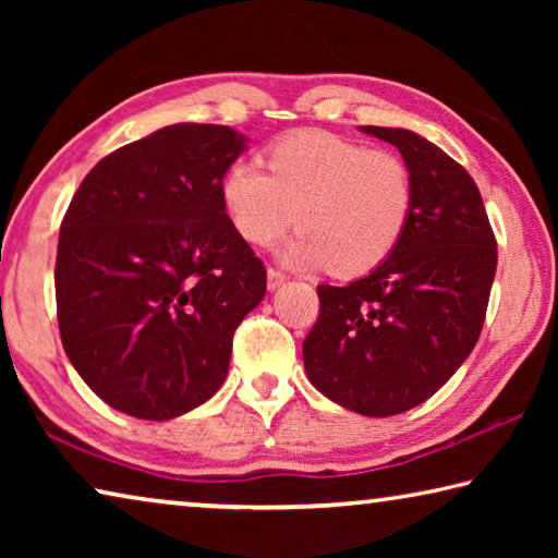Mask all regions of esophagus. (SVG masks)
<instances>
[{
  "instance_id": "esophagus-1",
  "label": "esophagus",
  "mask_w": 558,
  "mask_h": 558,
  "mask_svg": "<svg viewBox=\"0 0 558 558\" xmlns=\"http://www.w3.org/2000/svg\"><path fill=\"white\" fill-rule=\"evenodd\" d=\"M286 280H288L286 272H280L276 268H268V290H278Z\"/></svg>"
}]
</instances>
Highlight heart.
I'll list each match as a JSON object with an SVG mask.
<instances>
[{
  "mask_svg": "<svg viewBox=\"0 0 558 558\" xmlns=\"http://www.w3.org/2000/svg\"><path fill=\"white\" fill-rule=\"evenodd\" d=\"M268 172L241 159L223 172L226 214L245 241L270 245L295 221L280 256L335 276H362L389 258L413 211V174L389 149L327 130H298L272 143Z\"/></svg>",
  "mask_w": 558,
  "mask_h": 558,
  "instance_id": "obj_1",
  "label": "heart"
}]
</instances>
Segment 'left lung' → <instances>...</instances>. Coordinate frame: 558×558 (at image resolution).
I'll use <instances>...</instances> for the list:
<instances>
[{
	"label": "left lung",
	"instance_id": "1",
	"mask_svg": "<svg viewBox=\"0 0 558 558\" xmlns=\"http://www.w3.org/2000/svg\"><path fill=\"white\" fill-rule=\"evenodd\" d=\"M399 149L413 174L401 241L369 276L317 286L302 342L307 379L344 409L384 418L430 399L483 332L497 241L477 184L438 145L403 128H359Z\"/></svg>",
	"mask_w": 558,
	"mask_h": 558
}]
</instances>
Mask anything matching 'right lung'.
Returning a JSON list of instances; mask_svg holds the SVG:
<instances>
[{
  "label": "right lung",
  "mask_w": 558,
  "mask_h": 558,
  "mask_svg": "<svg viewBox=\"0 0 558 558\" xmlns=\"http://www.w3.org/2000/svg\"><path fill=\"white\" fill-rule=\"evenodd\" d=\"M248 137L177 122L102 157L63 216L56 310L65 356L120 413L167 421L209 401L266 268L221 179Z\"/></svg>",
  "instance_id": "right-lung-1"
}]
</instances>
